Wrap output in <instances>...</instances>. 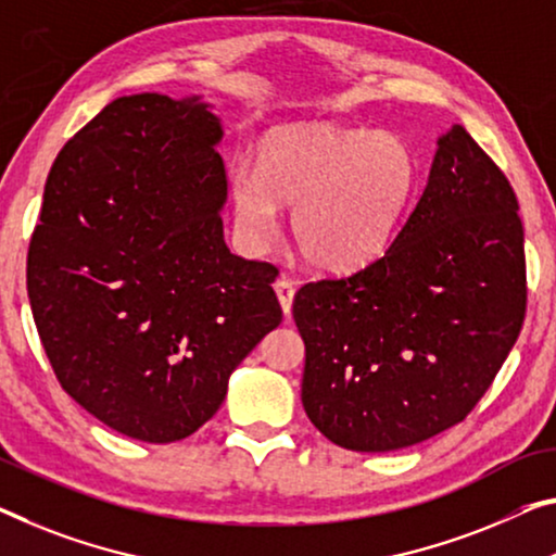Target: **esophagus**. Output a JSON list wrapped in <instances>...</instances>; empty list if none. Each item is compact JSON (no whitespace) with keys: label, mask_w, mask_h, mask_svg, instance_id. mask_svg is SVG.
Masks as SVG:
<instances>
[{"label":"esophagus","mask_w":556,"mask_h":556,"mask_svg":"<svg viewBox=\"0 0 556 556\" xmlns=\"http://www.w3.org/2000/svg\"><path fill=\"white\" fill-rule=\"evenodd\" d=\"M273 288H276L278 303H280V307H283V313H286V315H290V307H293V293H295L293 280H288V278H278L276 283H273Z\"/></svg>","instance_id":"34e87169"}]
</instances>
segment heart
I'll list each match as a JSON object with an SVG mask.
<instances>
[{
    "instance_id": "obj_1",
    "label": "heart",
    "mask_w": 556,
    "mask_h": 556,
    "mask_svg": "<svg viewBox=\"0 0 556 556\" xmlns=\"http://www.w3.org/2000/svg\"><path fill=\"white\" fill-rule=\"evenodd\" d=\"M415 186L413 153L386 131L293 124L263 136L255 170L238 166L230 195L238 233L266 249L278 206L290 208V238L313 268L365 266L390 243Z\"/></svg>"
}]
</instances>
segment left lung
<instances>
[{"label":"left lung","mask_w":556,"mask_h":556,"mask_svg":"<svg viewBox=\"0 0 556 556\" xmlns=\"http://www.w3.org/2000/svg\"><path fill=\"white\" fill-rule=\"evenodd\" d=\"M502 168L465 126L386 253L293 298L311 422L353 452L417 445L463 422L527 313L525 228Z\"/></svg>","instance_id":"8db88e82"}]
</instances>
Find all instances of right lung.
Instances as JSON below:
<instances>
[{
	"instance_id": "1",
	"label": "right lung",
	"mask_w": 556,
	"mask_h": 556,
	"mask_svg": "<svg viewBox=\"0 0 556 556\" xmlns=\"http://www.w3.org/2000/svg\"><path fill=\"white\" fill-rule=\"evenodd\" d=\"M220 124L199 99H114L49 170L27 293L59 386L126 438L176 442L283 311L278 268L228 251Z\"/></svg>"
}]
</instances>
